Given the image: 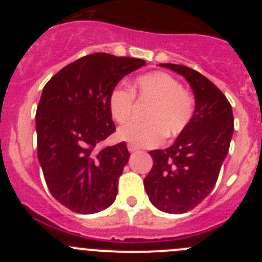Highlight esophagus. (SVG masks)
<instances>
[{
	"mask_svg": "<svg viewBox=\"0 0 262 262\" xmlns=\"http://www.w3.org/2000/svg\"><path fill=\"white\" fill-rule=\"evenodd\" d=\"M127 148H128V151L131 152V154H133V152H135V151H138V148H135L134 145H131V144H129Z\"/></svg>",
	"mask_w": 262,
	"mask_h": 262,
	"instance_id": "1",
	"label": "esophagus"
}]
</instances>
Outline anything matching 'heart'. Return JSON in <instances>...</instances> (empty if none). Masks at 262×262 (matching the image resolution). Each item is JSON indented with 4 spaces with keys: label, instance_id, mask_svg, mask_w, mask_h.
<instances>
[{
    "label": "heart",
    "instance_id": "heart-1",
    "mask_svg": "<svg viewBox=\"0 0 262 262\" xmlns=\"http://www.w3.org/2000/svg\"><path fill=\"white\" fill-rule=\"evenodd\" d=\"M134 96L151 101L143 123H128L120 127L118 138L135 147H155L163 136L176 138L184 133L193 119L194 98L173 76L165 72H151L139 76L133 90L123 85L113 88L107 105L111 118L117 123H126L133 115Z\"/></svg>",
    "mask_w": 262,
    "mask_h": 262
}]
</instances>
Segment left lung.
Returning a JSON list of instances; mask_svg holds the SVG:
<instances>
[{
    "label": "left lung",
    "mask_w": 262,
    "mask_h": 262,
    "mask_svg": "<svg viewBox=\"0 0 262 262\" xmlns=\"http://www.w3.org/2000/svg\"><path fill=\"white\" fill-rule=\"evenodd\" d=\"M184 76L195 98L194 115L166 149L149 152L154 160L144 189L155 207L184 214L211 193L230 149L233 114L228 99L209 78L185 66L160 64Z\"/></svg>",
    "instance_id": "8db88e82"
}]
</instances>
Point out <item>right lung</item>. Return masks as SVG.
Here are the masks:
<instances>
[{"instance_id": "right-lung-1", "label": "right lung", "mask_w": 262, "mask_h": 262, "mask_svg": "<svg viewBox=\"0 0 262 262\" xmlns=\"http://www.w3.org/2000/svg\"><path fill=\"white\" fill-rule=\"evenodd\" d=\"M144 60L93 53L53 76L36 108L38 159L51 194L78 214H94L115 201L128 163L126 143L99 149L115 131L107 99Z\"/></svg>"}]
</instances>
